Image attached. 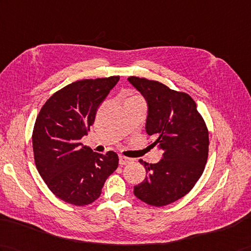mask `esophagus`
Instances as JSON below:
<instances>
[{
    "mask_svg": "<svg viewBox=\"0 0 251 251\" xmlns=\"http://www.w3.org/2000/svg\"><path fill=\"white\" fill-rule=\"evenodd\" d=\"M133 159L132 158H129V157H125V156H120V165L121 166H125L127 164H130V162H132Z\"/></svg>",
    "mask_w": 251,
    "mask_h": 251,
    "instance_id": "1",
    "label": "esophagus"
}]
</instances>
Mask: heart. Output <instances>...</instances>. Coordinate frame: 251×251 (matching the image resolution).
Listing matches in <instances>:
<instances>
[{
	"label": "heart",
	"instance_id": "heart-1",
	"mask_svg": "<svg viewBox=\"0 0 251 251\" xmlns=\"http://www.w3.org/2000/svg\"><path fill=\"white\" fill-rule=\"evenodd\" d=\"M129 98H135V99H137V98H140V97L137 96V95H132V96H130Z\"/></svg>",
	"mask_w": 251,
	"mask_h": 251
}]
</instances>
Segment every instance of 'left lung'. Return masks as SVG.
<instances>
[{"label":"left lung","instance_id":"left-lung-1","mask_svg":"<svg viewBox=\"0 0 251 251\" xmlns=\"http://www.w3.org/2000/svg\"><path fill=\"white\" fill-rule=\"evenodd\" d=\"M128 80L148 101L145 129L156 138L150 147L162 150V159L157 164L139 160L148 176L135 186L133 194L150 205L165 206L187 195L204 171L209 145L207 127L187 93L135 75Z\"/></svg>","mask_w":251,"mask_h":251}]
</instances>
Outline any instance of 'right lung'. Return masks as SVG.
I'll return each mask as SVG.
<instances>
[{
  "instance_id": "add662e5",
  "label": "right lung",
  "mask_w": 251,
  "mask_h": 251,
  "mask_svg": "<svg viewBox=\"0 0 251 251\" xmlns=\"http://www.w3.org/2000/svg\"><path fill=\"white\" fill-rule=\"evenodd\" d=\"M120 75L75 81L45 102L35 122L32 142L40 176L59 199L77 206L98 199L119 156L98 154L80 142L94 124L97 109Z\"/></svg>"
}]
</instances>
